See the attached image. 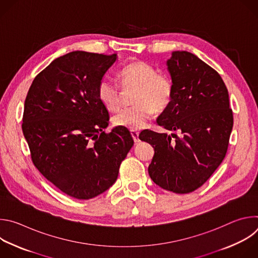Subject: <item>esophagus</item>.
<instances>
[{"instance_id": "esophagus-1", "label": "esophagus", "mask_w": 258, "mask_h": 258, "mask_svg": "<svg viewBox=\"0 0 258 258\" xmlns=\"http://www.w3.org/2000/svg\"><path fill=\"white\" fill-rule=\"evenodd\" d=\"M131 135H132V137H133V139H134L135 143H136V144H138V143L140 142V139H139V133H138V132H136V131H132V132H131Z\"/></svg>"}]
</instances>
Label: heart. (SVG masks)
<instances>
[{"label": "heart", "instance_id": "heart-1", "mask_svg": "<svg viewBox=\"0 0 258 258\" xmlns=\"http://www.w3.org/2000/svg\"><path fill=\"white\" fill-rule=\"evenodd\" d=\"M122 88L136 87L133 103L135 106L116 114L112 122L116 127L138 131L145 127L155 112H161L169 105L173 86L170 79L158 73L155 67L142 60L127 63L118 73ZM98 99L109 111H116L120 107V94L114 84L103 80L98 86Z\"/></svg>", "mask_w": 258, "mask_h": 258}]
</instances>
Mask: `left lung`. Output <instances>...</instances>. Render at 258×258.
<instances>
[{
	"mask_svg": "<svg viewBox=\"0 0 258 258\" xmlns=\"http://www.w3.org/2000/svg\"><path fill=\"white\" fill-rule=\"evenodd\" d=\"M173 94L157 123L180 136L145 130L139 138L153 146L148 167L164 190L187 194L197 190L223 162L233 128L228 89L218 73L187 51L166 61Z\"/></svg>",
	"mask_w": 258,
	"mask_h": 258,
	"instance_id": "1",
	"label": "left lung"
}]
</instances>
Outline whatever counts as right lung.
Masks as SVG:
<instances>
[{"label":"right lung","mask_w":258,"mask_h":258,"mask_svg":"<svg viewBox=\"0 0 258 258\" xmlns=\"http://www.w3.org/2000/svg\"><path fill=\"white\" fill-rule=\"evenodd\" d=\"M116 59L84 51L63 55L35 77L24 102L22 132L34 166L73 198L107 191L134 145L127 128L104 132L109 114L97 91Z\"/></svg>","instance_id":"1"}]
</instances>
